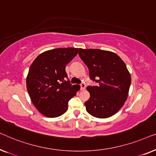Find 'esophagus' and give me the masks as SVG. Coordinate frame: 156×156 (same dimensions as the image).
I'll return each instance as SVG.
<instances>
[{
    "label": "esophagus",
    "mask_w": 156,
    "mask_h": 156,
    "mask_svg": "<svg viewBox=\"0 0 156 156\" xmlns=\"http://www.w3.org/2000/svg\"><path fill=\"white\" fill-rule=\"evenodd\" d=\"M85 87H86V85H85V83H82L80 84V89L82 90H85Z\"/></svg>",
    "instance_id": "34e87169"
}]
</instances>
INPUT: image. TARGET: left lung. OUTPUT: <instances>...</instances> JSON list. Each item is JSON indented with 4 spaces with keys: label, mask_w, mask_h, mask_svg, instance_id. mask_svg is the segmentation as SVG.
I'll use <instances>...</instances> for the list:
<instances>
[{
    "label": "left lung",
    "mask_w": 156,
    "mask_h": 156,
    "mask_svg": "<svg viewBox=\"0 0 156 156\" xmlns=\"http://www.w3.org/2000/svg\"><path fill=\"white\" fill-rule=\"evenodd\" d=\"M80 58L98 86H87L90 99L86 110L97 118H108L117 112L128 97L131 75L125 63L114 52L98 49H79Z\"/></svg>",
    "instance_id": "1"
}]
</instances>
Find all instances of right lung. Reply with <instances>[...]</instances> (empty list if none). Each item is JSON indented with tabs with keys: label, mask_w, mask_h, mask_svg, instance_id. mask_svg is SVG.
I'll return each instance as SVG.
<instances>
[{
	"label": "right lung",
	"mask_w": 156,
	"mask_h": 156,
	"mask_svg": "<svg viewBox=\"0 0 156 156\" xmlns=\"http://www.w3.org/2000/svg\"><path fill=\"white\" fill-rule=\"evenodd\" d=\"M78 48H58L43 52L30 66L26 84L32 103L39 112L54 118L64 114L68 102L80 90L71 85L66 66L77 55Z\"/></svg>",
	"instance_id": "right-lung-1"
}]
</instances>
